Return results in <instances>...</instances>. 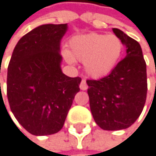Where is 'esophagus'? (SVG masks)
I'll return each instance as SVG.
<instances>
[{
  "label": "esophagus",
  "mask_w": 156,
  "mask_h": 156,
  "mask_svg": "<svg viewBox=\"0 0 156 156\" xmlns=\"http://www.w3.org/2000/svg\"><path fill=\"white\" fill-rule=\"evenodd\" d=\"M87 88H88V85L86 83V81L84 79H83L81 81V83H80V89L81 90H87Z\"/></svg>",
  "instance_id": "34e87169"
}]
</instances>
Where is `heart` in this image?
Here are the masks:
<instances>
[{
	"mask_svg": "<svg viewBox=\"0 0 156 156\" xmlns=\"http://www.w3.org/2000/svg\"><path fill=\"white\" fill-rule=\"evenodd\" d=\"M70 50L62 55L68 63L75 60L83 62L85 73L94 78L109 74L117 66L123 52V43L115 35L90 33L73 37L69 42Z\"/></svg>",
	"mask_w": 156,
	"mask_h": 156,
	"instance_id": "heart-1",
	"label": "heart"
}]
</instances>
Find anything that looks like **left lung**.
<instances>
[{
	"mask_svg": "<svg viewBox=\"0 0 156 156\" xmlns=\"http://www.w3.org/2000/svg\"><path fill=\"white\" fill-rule=\"evenodd\" d=\"M112 30L126 47V57L109 75L86 81L93 118L105 130L130 127L141 115L147 94L146 63L140 44L118 28Z\"/></svg>",
	"mask_w": 156,
	"mask_h": 156,
	"instance_id": "1",
	"label": "left lung"
}]
</instances>
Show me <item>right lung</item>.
<instances>
[{
    "label": "right lung",
    "instance_id": "obj_1",
    "mask_svg": "<svg viewBox=\"0 0 156 156\" xmlns=\"http://www.w3.org/2000/svg\"><path fill=\"white\" fill-rule=\"evenodd\" d=\"M67 24L42 25L16 44L7 72V97L15 119L29 133L44 136L63 127L80 77L61 68V41Z\"/></svg>",
    "mask_w": 156,
    "mask_h": 156
}]
</instances>
